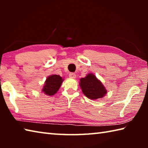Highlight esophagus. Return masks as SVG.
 Segmentation results:
<instances>
[{
  "mask_svg": "<svg viewBox=\"0 0 148 148\" xmlns=\"http://www.w3.org/2000/svg\"><path fill=\"white\" fill-rule=\"evenodd\" d=\"M69 76L70 77H71V78H75V77H76V74H75V73H73V72L70 73Z\"/></svg>",
  "mask_w": 148,
  "mask_h": 148,
  "instance_id": "obj_1",
  "label": "esophagus"
}]
</instances>
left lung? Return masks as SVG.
Instances as JSON below:
<instances>
[{"label": "left lung", "mask_w": 148, "mask_h": 148, "mask_svg": "<svg viewBox=\"0 0 148 148\" xmlns=\"http://www.w3.org/2000/svg\"><path fill=\"white\" fill-rule=\"evenodd\" d=\"M79 86L83 93L90 99L102 98L106 94V89L102 84L101 82L92 74L80 79Z\"/></svg>", "instance_id": "8db88e82"}]
</instances>
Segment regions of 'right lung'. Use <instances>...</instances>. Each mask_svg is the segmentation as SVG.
Segmentation results:
<instances>
[{
    "label": "right lung",
    "mask_w": 148,
    "mask_h": 148,
    "mask_svg": "<svg viewBox=\"0 0 148 148\" xmlns=\"http://www.w3.org/2000/svg\"><path fill=\"white\" fill-rule=\"evenodd\" d=\"M62 81L63 79L59 75L49 76L46 79L42 91L49 96L55 95L61 87Z\"/></svg>",
    "instance_id": "1"
}]
</instances>
